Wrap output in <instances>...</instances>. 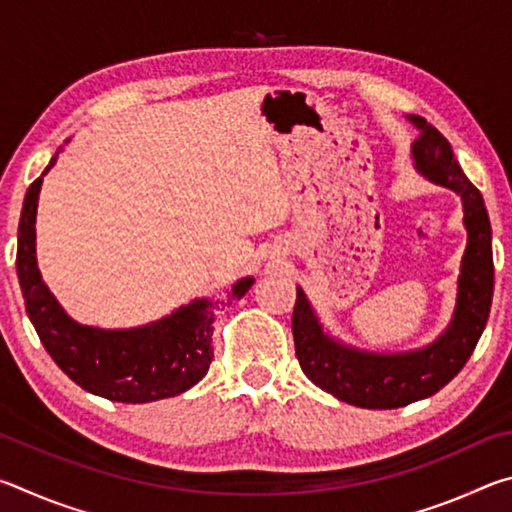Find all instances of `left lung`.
<instances>
[{"instance_id":"8db88e82","label":"left lung","mask_w":512,"mask_h":512,"mask_svg":"<svg viewBox=\"0 0 512 512\" xmlns=\"http://www.w3.org/2000/svg\"><path fill=\"white\" fill-rule=\"evenodd\" d=\"M406 119L420 133L411 144L413 169L429 183L452 189L463 201L467 246L458 273L452 320L438 339L424 348L370 352L329 334L300 287L291 318L302 372L336 400L361 409H400L447 386L481 339L495 289L492 228L481 192L467 180L452 146L436 128L418 115Z\"/></svg>"}]
</instances>
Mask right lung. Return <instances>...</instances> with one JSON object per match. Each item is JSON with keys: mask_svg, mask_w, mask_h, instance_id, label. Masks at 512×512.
<instances>
[{"mask_svg": "<svg viewBox=\"0 0 512 512\" xmlns=\"http://www.w3.org/2000/svg\"><path fill=\"white\" fill-rule=\"evenodd\" d=\"M60 151L63 146L27 189L17 228V280L42 345L74 384L112 402L144 404L189 391L207 375L214 359L216 311L244 298L255 277H241L221 298H194L146 325L103 329L74 320L42 280L36 257L42 178L54 167Z\"/></svg>", "mask_w": 512, "mask_h": 512, "instance_id": "1", "label": "right lung"}]
</instances>
